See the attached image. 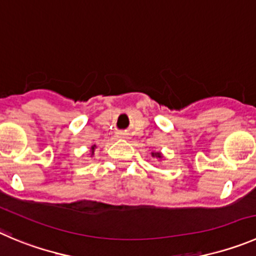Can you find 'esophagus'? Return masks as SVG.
<instances>
[{
  "mask_svg": "<svg viewBox=\"0 0 256 256\" xmlns=\"http://www.w3.org/2000/svg\"><path fill=\"white\" fill-rule=\"evenodd\" d=\"M116 138H118V139H126V138H128V134L124 132V131H120V132L116 134Z\"/></svg>",
  "mask_w": 256,
  "mask_h": 256,
  "instance_id": "1",
  "label": "esophagus"
}]
</instances>
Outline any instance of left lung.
<instances>
[{
    "instance_id": "1",
    "label": "left lung",
    "mask_w": 256,
    "mask_h": 256,
    "mask_svg": "<svg viewBox=\"0 0 256 256\" xmlns=\"http://www.w3.org/2000/svg\"><path fill=\"white\" fill-rule=\"evenodd\" d=\"M152 155L154 158H158V159H162V158H163V155H162L160 152H152Z\"/></svg>"
}]
</instances>
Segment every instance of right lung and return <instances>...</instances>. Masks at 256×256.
<instances>
[{
    "mask_svg": "<svg viewBox=\"0 0 256 256\" xmlns=\"http://www.w3.org/2000/svg\"><path fill=\"white\" fill-rule=\"evenodd\" d=\"M90 149H92V152H93V150H94V146H92V148H90Z\"/></svg>",
    "mask_w": 256,
    "mask_h": 256,
    "instance_id": "1",
    "label": "right lung"
}]
</instances>
